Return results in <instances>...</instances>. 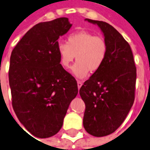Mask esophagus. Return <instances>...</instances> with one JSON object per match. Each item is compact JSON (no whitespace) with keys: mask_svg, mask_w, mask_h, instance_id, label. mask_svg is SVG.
I'll return each instance as SVG.
<instances>
[{"mask_svg":"<svg viewBox=\"0 0 150 150\" xmlns=\"http://www.w3.org/2000/svg\"><path fill=\"white\" fill-rule=\"evenodd\" d=\"M77 83H78V88H79V89H80V88H81V86H83V82H82V81H79V80Z\"/></svg>","mask_w":150,"mask_h":150,"instance_id":"34e87169","label":"esophagus"}]
</instances>
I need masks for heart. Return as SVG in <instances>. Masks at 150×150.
<instances>
[{
	"label": "heart",
	"instance_id": "b5f03b06",
	"mask_svg": "<svg viewBox=\"0 0 150 150\" xmlns=\"http://www.w3.org/2000/svg\"><path fill=\"white\" fill-rule=\"evenodd\" d=\"M57 54L60 65L69 68L75 58L73 74L78 78L86 77L90 71L96 72L103 65L108 53V44L101 36L86 30H80L68 35L67 43L57 45Z\"/></svg>",
	"mask_w": 150,
	"mask_h": 150
}]
</instances>
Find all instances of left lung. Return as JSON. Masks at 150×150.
<instances>
[{
  "instance_id": "8db88e82",
  "label": "left lung",
  "mask_w": 150,
  "mask_h": 150,
  "mask_svg": "<svg viewBox=\"0 0 150 150\" xmlns=\"http://www.w3.org/2000/svg\"><path fill=\"white\" fill-rule=\"evenodd\" d=\"M86 20L98 25L108 44L103 65L79 90L86 105L84 128L91 135L103 137L119 128L133 105L136 67L130 45L112 26L103 21Z\"/></svg>"
}]
</instances>
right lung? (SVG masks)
Wrapping results in <instances>:
<instances>
[{
  "mask_svg": "<svg viewBox=\"0 0 150 150\" xmlns=\"http://www.w3.org/2000/svg\"><path fill=\"white\" fill-rule=\"evenodd\" d=\"M71 27L65 17L39 23L11 52L8 79L12 107L20 123L38 138H50L60 131L78 93L77 82L60 65L57 51L59 38Z\"/></svg>",
  "mask_w": 150,
  "mask_h": 150,
  "instance_id": "obj_1",
  "label": "right lung"
}]
</instances>
